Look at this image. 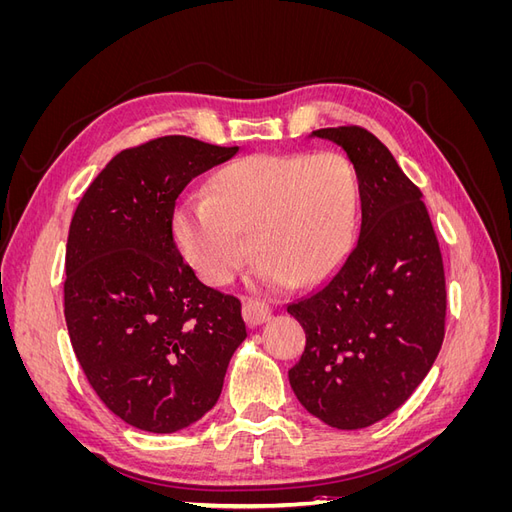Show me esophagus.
<instances>
[{"instance_id":"esophagus-1","label":"esophagus","mask_w":512,"mask_h":512,"mask_svg":"<svg viewBox=\"0 0 512 512\" xmlns=\"http://www.w3.org/2000/svg\"><path fill=\"white\" fill-rule=\"evenodd\" d=\"M241 312H243V318H245L247 324H250V327H258V324H262L271 316V307L260 299L243 297Z\"/></svg>"}]
</instances>
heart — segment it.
Instances as JSON below:
<instances>
[{"instance_id": "obj_1", "label": "heart", "mask_w": 512, "mask_h": 512, "mask_svg": "<svg viewBox=\"0 0 512 512\" xmlns=\"http://www.w3.org/2000/svg\"><path fill=\"white\" fill-rule=\"evenodd\" d=\"M359 211V179L337 151L254 153L220 168L209 194L173 213L181 256L209 286H222L260 250L256 280L286 286L327 280L346 260Z\"/></svg>"}]
</instances>
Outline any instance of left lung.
<instances>
[{
    "label": "left lung",
    "mask_w": 512,
    "mask_h": 512,
    "mask_svg": "<svg viewBox=\"0 0 512 512\" xmlns=\"http://www.w3.org/2000/svg\"><path fill=\"white\" fill-rule=\"evenodd\" d=\"M344 147L361 194V235L329 282L288 305L305 350L288 371L301 406L337 429L395 412L440 352L446 282L423 194L361 126L316 130Z\"/></svg>",
    "instance_id": "obj_1"
}]
</instances>
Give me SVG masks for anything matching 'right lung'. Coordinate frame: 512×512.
Returning a JSON list of instances; mask_svg holds the SVG:
<instances>
[{"instance_id":"add662e5","label":"right lung","mask_w":512,"mask_h":512,"mask_svg":"<svg viewBox=\"0 0 512 512\" xmlns=\"http://www.w3.org/2000/svg\"><path fill=\"white\" fill-rule=\"evenodd\" d=\"M237 151L179 134L151 138L117 153L72 215L70 344L102 404L136 429L196 423L247 337L241 301L200 282L173 237L185 185Z\"/></svg>"}]
</instances>
